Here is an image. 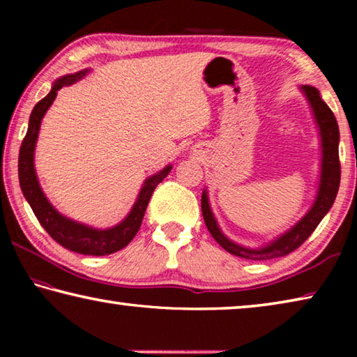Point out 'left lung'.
Wrapping results in <instances>:
<instances>
[{
	"mask_svg": "<svg viewBox=\"0 0 357 357\" xmlns=\"http://www.w3.org/2000/svg\"><path fill=\"white\" fill-rule=\"evenodd\" d=\"M302 91L305 93L307 99H309L310 105L315 113L317 123L319 126V134H321V148H323V164H321V183H319L318 197L313 204L312 209L305 214L298 225H294L288 233L283 234L273 244L263 247V249L253 250L245 249L238 244L231 243V241L223 236L222 231L217 227V222L214 219L213 213H211L206 192L202 195V213L204 217V223L213 234V238L219 243L227 252L233 253L239 258L245 259H273L285 257L288 253L298 249L299 245L305 243V239L315 231L318 223L323 220V217L328 214L338 192V185H340V159H338V124L337 119L332 113L331 108L324 104L323 99L319 98V93L317 88L302 86Z\"/></svg>",
	"mask_w": 357,
	"mask_h": 357,
	"instance_id": "8db88e82",
	"label": "left lung"
}]
</instances>
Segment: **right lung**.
I'll list each match as a JSON object with an SVG mask.
<instances>
[{
    "instance_id": "add662e5",
    "label": "right lung",
    "mask_w": 357,
    "mask_h": 357,
    "mask_svg": "<svg viewBox=\"0 0 357 357\" xmlns=\"http://www.w3.org/2000/svg\"><path fill=\"white\" fill-rule=\"evenodd\" d=\"M84 74H86V70L78 72L75 75H66L63 78H59L55 83V86L52 88V91L34 105L31 116H29L26 135L23 138L20 146L19 181L23 195H25L29 206H31L34 215L38 217L40 225L44 227L45 231L50 234L59 245H63L64 249L68 250L82 253V255L102 257L110 255V253L124 249V247L134 239L137 231L140 229L144 211L148 208L151 195H153L155 187L167 178V174L172 170V167H167L165 170H162L160 173L154 174L153 178L146 179L140 195H138L137 203L130 211V214L126 217L119 225L110 229H94L84 227L82 223L72 222L63 217L50 203H48L45 195L40 190L33 164L34 146L36 140H38L40 121L44 118L48 107L53 104L59 89L66 86V84L74 83Z\"/></svg>"
}]
</instances>
